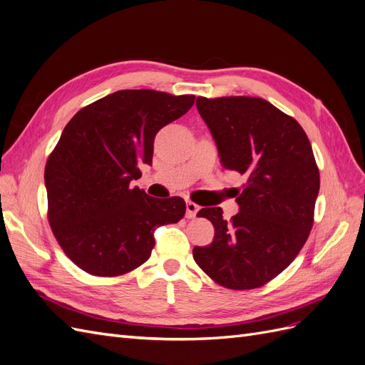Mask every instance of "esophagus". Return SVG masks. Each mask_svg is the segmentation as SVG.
Here are the masks:
<instances>
[{
    "mask_svg": "<svg viewBox=\"0 0 365 365\" xmlns=\"http://www.w3.org/2000/svg\"><path fill=\"white\" fill-rule=\"evenodd\" d=\"M197 212H200V205L192 202V201H187V204H185V216L189 217V219H193Z\"/></svg>",
    "mask_w": 365,
    "mask_h": 365,
    "instance_id": "1",
    "label": "esophagus"
}]
</instances>
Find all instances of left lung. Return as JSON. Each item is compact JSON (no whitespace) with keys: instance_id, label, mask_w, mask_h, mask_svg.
Segmentation results:
<instances>
[{"instance_id":"8db88e82","label":"left lung","mask_w":365,"mask_h":365,"mask_svg":"<svg viewBox=\"0 0 365 365\" xmlns=\"http://www.w3.org/2000/svg\"><path fill=\"white\" fill-rule=\"evenodd\" d=\"M227 170L247 176L225 220L220 207L200 210L212 220L213 242L193 259L228 289H254L291 264L314 224L319 173L312 146L297 120L259 97L196 98Z\"/></svg>"}]
</instances>
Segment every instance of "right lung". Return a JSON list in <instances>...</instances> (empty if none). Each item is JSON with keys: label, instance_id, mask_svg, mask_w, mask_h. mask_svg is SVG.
I'll list each match as a JSON object with an SVG mask.
<instances>
[{"label": "right lung", "instance_id": "right-lung-1", "mask_svg": "<svg viewBox=\"0 0 365 365\" xmlns=\"http://www.w3.org/2000/svg\"><path fill=\"white\" fill-rule=\"evenodd\" d=\"M195 96L123 90L81 109L48 157V222L65 254L88 274L115 277L149 257L155 230L185 213L182 197L158 200L130 181L152 164L158 130Z\"/></svg>", "mask_w": 365, "mask_h": 365}]
</instances>
